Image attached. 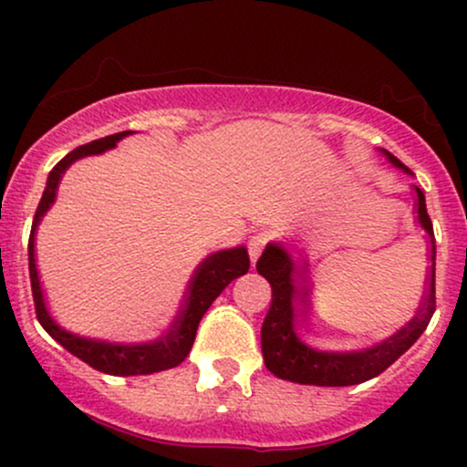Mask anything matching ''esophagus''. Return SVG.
<instances>
[{
    "mask_svg": "<svg viewBox=\"0 0 467 467\" xmlns=\"http://www.w3.org/2000/svg\"><path fill=\"white\" fill-rule=\"evenodd\" d=\"M265 244H267L265 234H254V237L248 241V254H250L252 264H256V259H259L261 252H264Z\"/></svg>",
    "mask_w": 467,
    "mask_h": 467,
    "instance_id": "obj_1",
    "label": "esophagus"
}]
</instances>
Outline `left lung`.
I'll return each instance as SVG.
<instances>
[{
  "instance_id": "left-lung-1",
  "label": "left lung",
  "mask_w": 467,
  "mask_h": 467,
  "mask_svg": "<svg viewBox=\"0 0 467 467\" xmlns=\"http://www.w3.org/2000/svg\"><path fill=\"white\" fill-rule=\"evenodd\" d=\"M390 164L412 175L409 166H404L389 153L379 149ZM417 195V223L431 237L432 244V267L428 272V287L423 294L421 307L409 325L401 327L398 334L387 340L356 351H334L314 345L305 334V307H307V276L294 259V254L283 241H270L264 254L256 261V272L272 285V305L264 327H261V351L267 371L276 378L289 379L296 384H314V387H351V384L367 382L393 364L401 353H406L417 342L432 314H435V234L432 222L426 211V197L420 186H415Z\"/></svg>"
}]
</instances>
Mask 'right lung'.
<instances>
[{
	"instance_id": "obj_1",
	"label": "right lung",
	"mask_w": 467,
	"mask_h": 467,
	"mask_svg": "<svg viewBox=\"0 0 467 467\" xmlns=\"http://www.w3.org/2000/svg\"><path fill=\"white\" fill-rule=\"evenodd\" d=\"M130 133L131 131H120L114 133V136L100 138V140L77 147L50 171L46 182L44 197H41L35 222H32L28 244L32 298H35L36 318H39L41 327L55 337L63 349H67L72 356H77L78 360L89 364L96 371H103L109 375H149L166 371V368H173L178 367L180 362H184L192 342H195L197 325H200L202 316L206 314V309L211 307L219 294L226 289L228 283H233L234 278L244 276L245 272L250 270V256L245 245L213 252L211 256H206V259L202 261L200 267L195 270V275H192L191 285L186 289L184 305H182L180 316L175 318V323L171 325V329L166 331L164 336L149 342H111L103 340V337L78 336L74 334V331L66 329V327H61L55 318H52L46 307L44 289H41L39 272H36L35 264V244H32V237L36 234V226H39L41 217L46 215L47 208L55 203L58 182H61L67 166L77 162L80 158H85V155H96L107 151V149H114L116 142H120L122 138H127Z\"/></svg>"
}]
</instances>
